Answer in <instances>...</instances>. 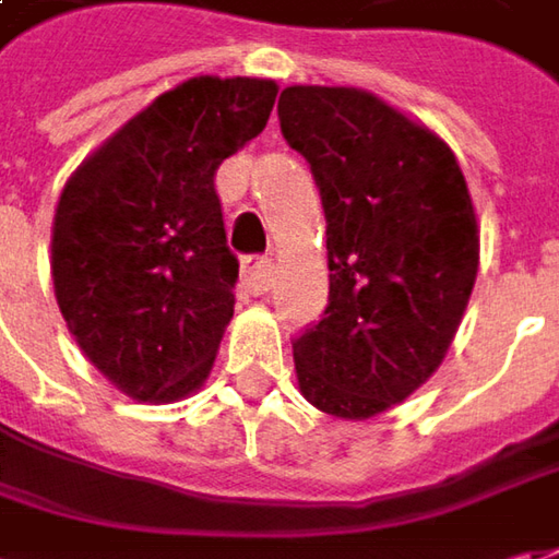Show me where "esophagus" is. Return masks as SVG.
<instances>
[{"instance_id":"esophagus-1","label":"esophagus","mask_w":559,"mask_h":559,"mask_svg":"<svg viewBox=\"0 0 559 559\" xmlns=\"http://www.w3.org/2000/svg\"><path fill=\"white\" fill-rule=\"evenodd\" d=\"M275 281V265L272 259H243L240 269V284L247 294H265Z\"/></svg>"}]
</instances>
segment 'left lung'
Here are the masks:
<instances>
[{
  "label": "left lung",
  "mask_w": 559,
  "mask_h": 559,
  "mask_svg": "<svg viewBox=\"0 0 559 559\" xmlns=\"http://www.w3.org/2000/svg\"><path fill=\"white\" fill-rule=\"evenodd\" d=\"M281 134L309 162L328 222V306L294 341L300 391L372 419L441 366L478 272L460 162L425 124L356 86H287Z\"/></svg>",
  "instance_id": "8db88e82"
}]
</instances>
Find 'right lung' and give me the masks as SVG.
<instances>
[{
  "label": "right lung",
  "instance_id": "1",
  "mask_svg": "<svg viewBox=\"0 0 559 559\" xmlns=\"http://www.w3.org/2000/svg\"><path fill=\"white\" fill-rule=\"evenodd\" d=\"M275 81L190 78L81 162L52 222V284L68 331L118 391L193 394L234 316L215 171L262 134Z\"/></svg>",
  "mask_w": 559,
  "mask_h": 559
}]
</instances>
